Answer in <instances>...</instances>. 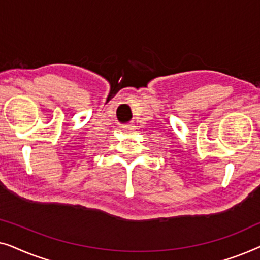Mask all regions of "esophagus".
Returning a JSON list of instances; mask_svg holds the SVG:
<instances>
[{"mask_svg":"<svg viewBox=\"0 0 260 260\" xmlns=\"http://www.w3.org/2000/svg\"><path fill=\"white\" fill-rule=\"evenodd\" d=\"M123 130L125 131V133H133V131L136 129H135V125H133V124H126V125L123 126Z\"/></svg>","mask_w":260,"mask_h":260,"instance_id":"1","label":"esophagus"}]
</instances>
